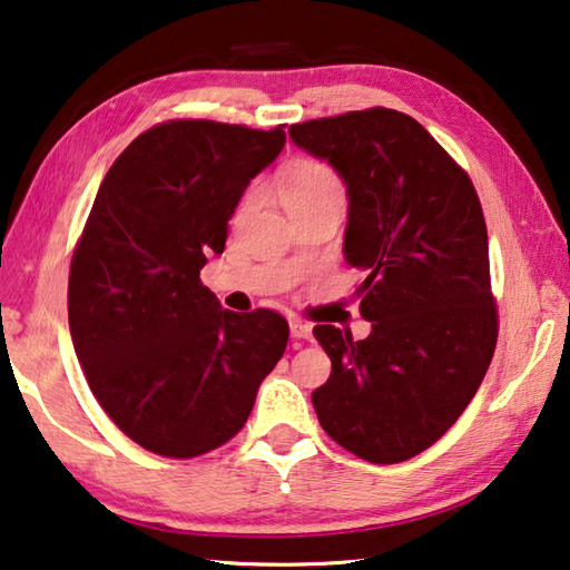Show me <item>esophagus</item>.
Returning a JSON list of instances; mask_svg holds the SVG:
<instances>
[{
  "label": "esophagus",
  "mask_w": 570,
  "mask_h": 570,
  "mask_svg": "<svg viewBox=\"0 0 570 570\" xmlns=\"http://www.w3.org/2000/svg\"><path fill=\"white\" fill-rule=\"evenodd\" d=\"M288 331H292L294 338H312V326H308L302 318L288 321Z\"/></svg>",
  "instance_id": "obj_1"
}]
</instances>
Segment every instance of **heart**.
Returning <instances> with one entry per match:
<instances>
[{
    "instance_id": "1",
    "label": "heart",
    "mask_w": 570,
    "mask_h": 570,
    "mask_svg": "<svg viewBox=\"0 0 570 570\" xmlns=\"http://www.w3.org/2000/svg\"><path fill=\"white\" fill-rule=\"evenodd\" d=\"M276 196L286 212L302 209V206L324 202V199H341L344 202V184H341L338 174L324 161L316 159H302L286 167L276 179ZM254 196L244 202L252 206Z\"/></svg>"
}]
</instances>
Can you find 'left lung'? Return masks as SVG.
Here are the masks:
<instances>
[{
  "label": "left lung",
  "mask_w": 570,
  "mask_h": 570,
  "mask_svg": "<svg viewBox=\"0 0 570 570\" xmlns=\"http://www.w3.org/2000/svg\"><path fill=\"white\" fill-rule=\"evenodd\" d=\"M298 149L346 184L344 256L371 334L321 324L331 376L312 393L318 423L371 463L426 451L469 406L493 358L489 234L471 179L416 119L348 111L288 127Z\"/></svg>",
  "instance_id": "left-lung-1"
}]
</instances>
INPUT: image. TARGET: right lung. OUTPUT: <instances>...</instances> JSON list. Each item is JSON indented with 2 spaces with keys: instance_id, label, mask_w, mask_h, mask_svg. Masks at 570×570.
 Masks as SVG:
<instances>
[{
  "instance_id": "1",
  "label": "right lung",
  "mask_w": 570,
  "mask_h": 570,
  "mask_svg": "<svg viewBox=\"0 0 570 570\" xmlns=\"http://www.w3.org/2000/svg\"><path fill=\"white\" fill-rule=\"evenodd\" d=\"M284 144L282 127L167 121L134 139L97 191L71 258V344L109 419L159 456L236 436L284 356V316L222 308L199 278Z\"/></svg>"
}]
</instances>
